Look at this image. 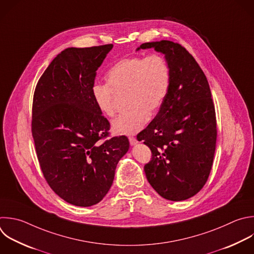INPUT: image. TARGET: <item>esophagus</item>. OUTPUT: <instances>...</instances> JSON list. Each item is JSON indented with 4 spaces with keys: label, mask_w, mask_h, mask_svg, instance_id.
I'll list each match as a JSON object with an SVG mask.
<instances>
[{
    "label": "esophagus",
    "mask_w": 254,
    "mask_h": 254,
    "mask_svg": "<svg viewBox=\"0 0 254 254\" xmlns=\"http://www.w3.org/2000/svg\"><path fill=\"white\" fill-rule=\"evenodd\" d=\"M128 140H129L130 145H135V144L138 142L137 139H136L135 137H133V136H129V137H128Z\"/></svg>",
    "instance_id": "esophagus-1"
}]
</instances>
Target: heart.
<instances>
[{
    "mask_svg": "<svg viewBox=\"0 0 254 254\" xmlns=\"http://www.w3.org/2000/svg\"><path fill=\"white\" fill-rule=\"evenodd\" d=\"M171 84V68L158 54L132 56L116 62L107 72V83L96 82L92 96L106 117L116 115V97H127L129 112L113 123L117 133L134 134L161 107Z\"/></svg>",
    "mask_w": 254,
    "mask_h": 254,
    "instance_id": "b5f03b06",
    "label": "heart"
}]
</instances>
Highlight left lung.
I'll list each match as a JSON object with an SVG mask.
<instances>
[{
  "label": "left lung",
  "instance_id": "1",
  "mask_svg": "<svg viewBox=\"0 0 254 254\" xmlns=\"http://www.w3.org/2000/svg\"><path fill=\"white\" fill-rule=\"evenodd\" d=\"M165 55L170 90L156 117L137 135L151 150L144 165L149 185L163 198L196 194L209 177L216 144V117L207 78L185 47L172 41L144 43Z\"/></svg>",
  "mask_w": 254,
  "mask_h": 254
}]
</instances>
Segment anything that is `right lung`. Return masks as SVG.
I'll return each mask as SVG.
<instances>
[{
	"label": "right lung",
	"mask_w": 254,
	"mask_h": 254,
	"mask_svg": "<svg viewBox=\"0 0 254 254\" xmlns=\"http://www.w3.org/2000/svg\"><path fill=\"white\" fill-rule=\"evenodd\" d=\"M112 49V44L65 49L34 93L32 134L42 173L61 198L76 206H92L105 197L129 147L126 135L103 140L111 125L92 96L97 70Z\"/></svg>",
	"instance_id": "add662e5"
}]
</instances>
